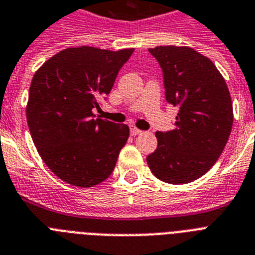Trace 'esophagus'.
Segmentation results:
<instances>
[{
    "label": "esophagus",
    "instance_id": "esophagus-1",
    "mask_svg": "<svg viewBox=\"0 0 255 255\" xmlns=\"http://www.w3.org/2000/svg\"><path fill=\"white\" fill-rule=\"evenodd\" d=\"M129 131H131V134L132 136H136V134L141 133V131L138 129V128H136L134 126H131V128H129Z\"/></svg>",
    "mask_w": 255,
    "mask_h": 255
}]
</instances>
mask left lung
Masks as SVG:
<instances>
[{
	"label": "left lung",
	"instance_id": "8db88e82",
	"mask_svg": "<svg viewBox=\"0 0 255 255\" xmlns=\"http://www.w3.org/2000/svg\"><path fill=\"white\" fill-rule=\"evenodd\" d=\"M163 74L166 101L179 107L175 128L156 132L157 149L146 157L158 179L185 185L204 175L224 150L233 126L225 80L208 57L190 47L149 48Z\"/></svg>",
	"mask_w": 255,
	"mask_h": 255
}]
</instances>
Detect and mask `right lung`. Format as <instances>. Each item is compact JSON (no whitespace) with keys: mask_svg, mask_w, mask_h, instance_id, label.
Wrapping results in <instances>:
<instances>
[{"mask_svg":"<svg viewBox=\"0 0 255 255\" xmlns=\"http://www.w3.org/2000/svg\"><path fill=\"white\" fill-rule=\"evenodd\" d=\"M133 48H67L47 60L31 81L26 117L41 160L69 185L93 187L110 177L129 128L94 119Z\"/></svg>","mask_w":255,"mask_h":255,"instance_id":"right-lung-1","label":"right lung"}]
</instances>
